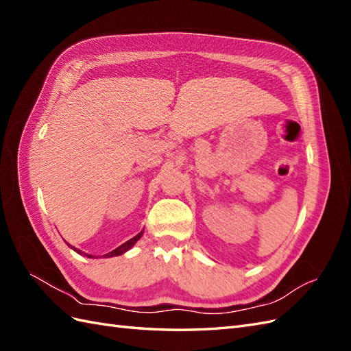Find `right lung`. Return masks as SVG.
<instances>
[{"instance_id":"add662e5","label":"right lung","mask_w":351,"mask_h":351,"mask_svg":"<svg viewBox=\"0 0 351 351\" xmlns=\"http://www.w3.org/2000/svg\"><path fill=\"white\" fill-rule=\"evenodd\" d=\"M142 234H143V231H141L139 232V234H137V236H134L133 239H130V240H127L125 243H123L121 244V246H119V247H117V249H114L112 252H110V253H107V254H104V258H112V256H120V254H123V253H125L127 250H129V249H132L133 246H134V243L137 241V240H139L141 237H142ZM69 246H70V244H69ZM74 252H76V253H79V254H83V256H86V258H93L92 256V254H88V253H84V252H82V250H79V249H76V247H73V246H70Z\"/></svg>"}]
</instances>
